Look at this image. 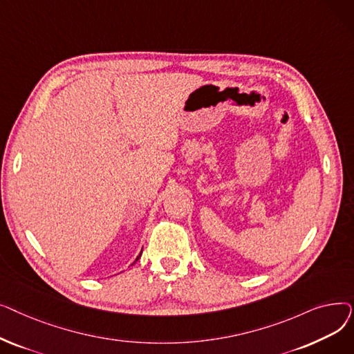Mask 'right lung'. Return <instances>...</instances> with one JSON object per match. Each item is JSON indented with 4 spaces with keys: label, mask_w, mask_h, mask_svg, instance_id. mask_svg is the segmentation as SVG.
<instances>
[{
    "label": "right lung",
    "mask_w": 354,
    "mask_h": 354,
    "mask_svg": "<svg viewBox=\"0 0 354 354\" xmlns=\"http://www.w3.org/2000/svg\"><path fill=\"white\" fill-rule=\"evenodd\" d=\"M140 255H142V252H140ZM140 255H139V257H140ZM139 257H138V258H136V261H138V259H139Z\"/></svg>",
    "instance_id": "obj_1"
}]
</instances>
